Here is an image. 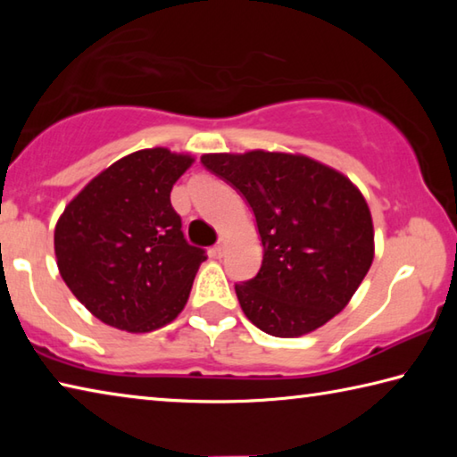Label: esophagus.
Listing matches in <instances>:
<instances>
[{
	"label": "esophagus",
	"instance_id": "esophagus-1",
	"mask_svg": "<svg viewBox=\"0 0 457 457\" xmlns=\"http://www.w3.org/2000/svg\"><path fill=\"white\" fill-rule=\"evenodd\" d=\"M212 253L215 258H221L223 253H226V242H220V244H215L213 247H212Z\"/></svg>",
	"mask_w": 457,
	"mask_h": 457
}]
</instances>
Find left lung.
<instances>
[{
  "instance_id": "8db88e82",
  "label": "left lung",
  "mask_w": 457,
  "mask_h": 457,
  "mask_svg": "<svg viewBox=\"0 0 457 457\" xmlns=\"http://www.w3.org/2000/svg\"><path fill=\"white\" fill-rule=\"evenodd\" d=\"M256 218L260 272L236 284L244 314L272 337L312 332L349 304L373 264V220L361 191L304 154H204Z\"/></svg>"
}]
</instances>
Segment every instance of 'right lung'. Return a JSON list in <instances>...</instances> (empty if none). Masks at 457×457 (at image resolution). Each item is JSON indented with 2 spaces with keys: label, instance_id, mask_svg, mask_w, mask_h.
<instances>
[{
  "label": "right lung",
  "instance_id": "right-lung-1",
  "mask_svg": "<svg viewBox=\"0 0 457 457\" xmlns=\"http://www.w3.org/2000/svg\"><path fill=\"white\" fill-rule=\"evenodd\" d=\"M193 159L163 146L119 159L60 215V276L104 324L129 332L165 327L187 303L205 250L187 244L171 205Z\"/></svg>",
  "mask_w": 457,
  "mask_h": 457
}]
</instances>
